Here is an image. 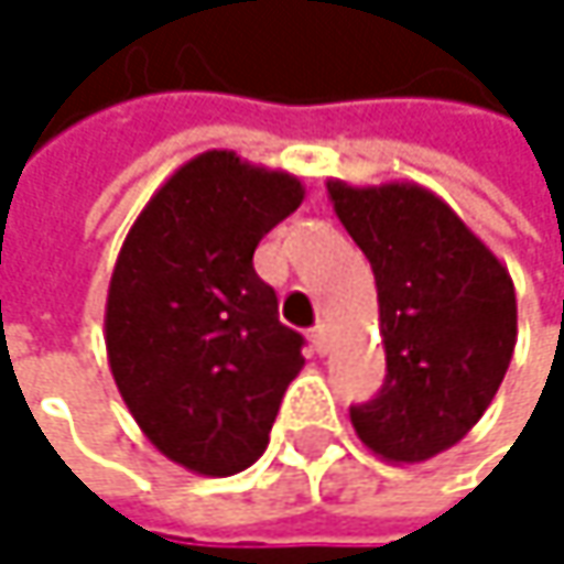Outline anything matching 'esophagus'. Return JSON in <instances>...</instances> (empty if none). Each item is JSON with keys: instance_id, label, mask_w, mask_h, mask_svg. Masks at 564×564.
<instances>
[{"instance_id": "1", "label": "esophagus", "mask_w": 564, "mask_h": 564, "mask_svg": "<svg viewBox=\"0 0 564 564\" xmlns=\"http://www.w3.org/2000/svg\"><path fill=\"white\" fill-rule=\"evenodd\" d=\"M310 343H313V349L323 356V352L329 349V329H326L323 323H319V326H313V329H310Z\"/></svg>"}]
</instances>
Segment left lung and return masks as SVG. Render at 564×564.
<instances>
[{"label": "left lung", "mask_w": 564, "mask_h": 564, "mask_svg": "<svg viewBox=\"0 0 564 564\" xmlns=\"http://www.w3.org/2000/svg\"><path fill=\"white\" fill-rule=\"evenodd\" d=\"M329 202L372 264L386 386L349 417L359 441L421 464L454 447L490 408L516 346V290L497 254L414 182H326Z\"/></svg>", "instance_id": "1"}]
</instances>
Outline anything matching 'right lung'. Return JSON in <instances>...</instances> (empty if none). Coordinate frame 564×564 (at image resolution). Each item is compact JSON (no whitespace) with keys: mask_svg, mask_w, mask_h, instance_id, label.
<instances>
[{"mask_svg":"<svg viewBox=\"0 0 564 564\" xmlns=\"http://www.w3.org/2000/svg\"><path fill=\"white\" fill-rule=\"evenodd\" d=\"M303 202L296 175L208 150L133 221L107 290V359L140 431L202 477L251 467L303 369L254 248Z\"/></svg>","mask_w":564,"mask_h":564,"instance_id":"add662e5","label":"right lung"}]
</instances>
